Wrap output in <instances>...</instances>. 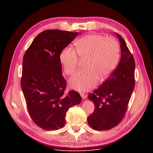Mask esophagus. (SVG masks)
I'll return each instance as SVG.
<instances>
[{
    "label": "esophagus",
    "instance_id": "esophagus-1",
    "mask_svg": "<svg viewBox=\"0 0 153 153\" xmlns=\"http://www.w3.org/2000/svg\"><path fill=\"white\" fill-rule=\"evenodd\" d=\"M81 97H82V98L83 99H85L86 98H87V94H82V93H81Z\"/></svg>",
    "mask_w": 153,
    "mask_h": 153
}]
</instances>
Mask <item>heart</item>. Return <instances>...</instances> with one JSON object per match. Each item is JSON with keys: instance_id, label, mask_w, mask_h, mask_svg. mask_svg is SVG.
<instances>
[{"instance_id": "obj_1", "label": "heart", "mask_w": 153, "mask_h": 153, "mask_svg": "<svg viewBox=\"0 0 153 153\" xmlns=\"http://www.w3.org/2000/svg\"><path fill=\"white\" fill-rule=\"evenodd\" d=\"M75 51L64 48L59 61L67 75H72L77 68L79 58L84 60V69L79 71L69 81L71 89L86 92L97 85L99 79L107 78L116 68L120 59V46L111 37L99 34H87L74 43Z\"/></svg>"}]
</instances>
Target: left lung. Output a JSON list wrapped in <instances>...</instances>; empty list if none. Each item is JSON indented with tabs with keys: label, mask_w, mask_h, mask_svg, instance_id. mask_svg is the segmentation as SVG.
I'll return each mask as SVG.
<instances>
[{
	"label": "left lung",
	"mask_w": 153,
	"mask_h": 153,
	"mask_svg": "<svg viewBox=\"0 0 153 153\" xmlns=\"http://www.w3.org/2000/svg\"><path fill=\"white\" fill-rule=\"evenodd\" d=\"M121 59L117 68L88 99L94 102L95 110L87 118L93 129L108 130L123 119L134 87L135 62L123 38L119 34Z\"/></svg>",
	"instance_id": "left-lung-1"
}]
</instances>
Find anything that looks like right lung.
Wrapping results in <instances>:
<instances>
[{
	"instance_id": "obj_1",
	"label": "right lung",
	"mask_w": 153,
	"mask_h": 153,
	"mask_svg": "<svg viewBox=\"0 0 153 153\" xmlns=\"http://www.w3.org/2000/svg\"><path fill=\"white\" fill-rule=\"evenodd\" d=\"M79 35L78 32L49 30L38 35L23 56L21 87L29 114L45 130L64 126L68 109L81 103L74 91L64 92L61 51Z\"/></svg>"
}]
</instances>
